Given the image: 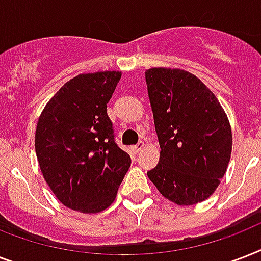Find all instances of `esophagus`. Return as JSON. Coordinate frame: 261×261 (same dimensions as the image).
Returning <instances> with one entry per match:
<instances>
[{
    "label": "esophagus",
    "mask_w": 261,
    "mask_h": 261,
    "mask_svg": "<svg viewBox=\"0 0 261 261\" xmlns=\"http://www.w3.org/2000/svg\"><path fill=\"white\" fill-rule=\"evenodd\" d=\"M143 146H145V143H143V142H138V143H137V145H135V146L131 147V150L134 151L135 154H137V153H139V151L142 150Z\"/></svg>",
    "instance_id": "34e87169"
}]
</instances>
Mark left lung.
<instances>
[{"instance_id":"1","label":"left lung","mask_w":261,"mask_h":261,"mask_svg":"<svg viewBox=\"0 0 261 261\" xmlns=\"http://www.w3.org/2000/svg\"><path fill=\"white\" fill-rule=\"evenodd\" d=\"M145 79L161 149L147 176L178 206L203 202L214 194L230 161L227 115L215 94L188 71L151 67Z\"/></svg>"}]
</instances>
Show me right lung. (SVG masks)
<instances>
[{
	"mask_svg": "<svg viewBox=\"0 0 261 261\" xmlns=\"http://www.w3.org/2000/svg\"><path fill=\"white\" fill-rule=\"evenodd\" d=\"M120 71L79 74L46 104L35 133L43 177L63 206L85 214L110 207L131 165L115 143L107 104Z\"/></svg>",
	"mask_w": 261,
	"mask_h": 261,
	"instance_id": "right-lung-1",
	"label": "right lung"
}]
</instances>
